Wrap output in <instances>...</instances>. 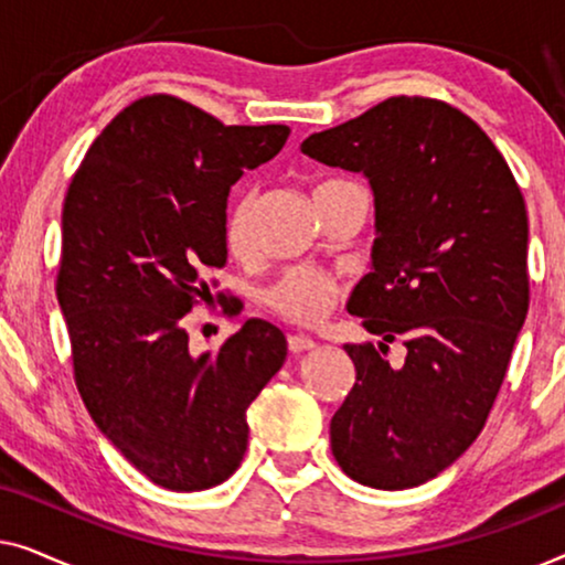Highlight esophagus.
I'll use <instances>...</instances> for the list:
<instances>
[{
	"instance_id": "1",
	"label": "esophagus",
	"mask_w": 565,
	"mask_h": 565,
	"mask_svg": "<svg viewBox=\"0 0 565 565\" xmlns=\"http://www.w3.org/2000/svg\"><path fill=\"white\" fill-rule=\"evenodd\" d=\"M316 347V342L311 337H306V334H290L288 337V350L292 352V354H300V352H308V350H313Z\"/></svg>"
}]
</instances>
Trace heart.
Masks as SVG:
<instances>
[{"label":"heart","instance_id":"1","mask_svg":"<svg viewBox=\"0 0 565 565\" xmlns=\"http://www.w3.org/2000/svg\"><path fill=\"white\" fill-rule=\"evenodd\" d=\"M331 184H344V180H329L316 188V192ZM252 211H254V192L242 190L231 203L226 221H223V242L234 257H244L252 246ZM339 298V282L334 275L323 273L316 267H288L269 282L262 300L267 308H273L277 316L292 323H316L323 313L334 306Z\"/></svg>","mask_w":565,"mask_h":565}]
</instances>
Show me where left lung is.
Returning a JSON list of instances; mask_svg holds the SVG:
<instances>
[{"label":"left lung","mask_w":565,"mask_h":565,"mask_svg":"<svg viewBox=\"0 0 565 565\" xmlns=\"http://www.w3.org/2000/svg\"><path fill=\"white\" fill-rule=\"evenodd\" d=\"M300 151L362 172L375 195L373 273L352 290L373 344H344L354 385L331 452L358 483L419 486L481 435L530 308L527 207L507 159L458 107L388 97ZM401 338L405 365L381 351Z\"/></svg>","instance_id":"1"}]
</instances>
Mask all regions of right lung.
Wrapping results in <instances>:
<instances>
[{"label": "right lung", "instance_id": "right-lung-1", "mask_svg": "<svg viewBox=\"0 0 565 565\" xmlns=\"http://www.w3.org/2000/svg\"><path fill=\"white\" fill-rule=\"evenodd\" d=\"M288 136V126H226L180 97L146 95L107 122L66 190L56 298L76 388L99 431L169 491L234 473L246 408L288 354L262 319L200 358L182 327L211 298L203 275L226 265L231 184Z\"/></svg>", "mask_w": 565, "mask_h": 565}]
</instances>
